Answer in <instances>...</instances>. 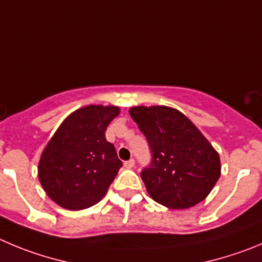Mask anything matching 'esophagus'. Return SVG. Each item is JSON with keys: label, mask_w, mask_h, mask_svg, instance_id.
<instances>
[{"label": "esophagus", "mask_w": 262, "mask_h": 262, "mask_svg": "<svg viewBox=\"0 0 262 262\" xmlns=\"http://www.w3.org/2000/svg\"><path fill=\"white\" fill-rule=\"evenodd\" d=\"M134 164H136L134 159H130V160H128V161H125V163H124V167L128 168V169H130V168L134 167Z\"/></svg>", "instance_id": "obj_1"}]
</instances>
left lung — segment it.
<instances>
[{
	"instance_id": "left-lung-1",
	"label": "left lung",
	"mask_w": 262,
	"mask_h": 262,
	"mask_svg": "<svg viewBox=\"0 0 262 262\" xmlns=\"http://www.w3.org/2000/svg\"><path fill=\"white\" fill-rule=\"evenodd\" d=\"M132 119L150 145L151 163L141 177L155 202L170 209H186L204 200L221 174L217 151L178 110L136 106Z\"/></svg>"
}]
</instances>
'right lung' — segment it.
<instances>
[{
    "label": "right lung",
    "instance_id": "obj_1",
    "mask_svg": "<svg viewBox=\"0 0 262 262\" xmlns=\"http://www.w3.org/2000/svg\"><path fill=\"white\" fill-rule=\"evenodd\" d=\"M120 114L116 106L76 110L60 124L38 163V180L53 202L62 208L80 211L106 195L123 163L106 129Z\"/></svg>",
    "mask_w": 262,
    "mask_h": 262
}]
</instances>
